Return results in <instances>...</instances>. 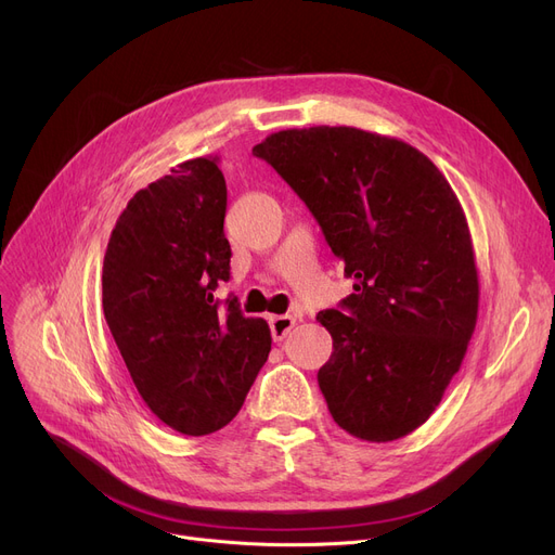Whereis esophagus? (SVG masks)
<instances>
[{
    "mask_svg": "<svg viewBox=\"0 0 555 555\" xmlns=\"http://www.w3.org/2000/svg\"><path fill=\"white\" fill-rule=\"evenodd\" d=\"M270 328H272V339L283 341L285 335L295 328V317H289V314L270 317Z\"/></svg>",
    "mask_w": 555,
    "mask_h": 555,
    "instance_id": "34e87169",
    "label": "esophagus"
}]
</instances>
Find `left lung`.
<instances>
[{
	"instance_id": "1",
	"label": "left lung",
	"mask_w": 555,
	"mask_h": 555,
	"mask_svg": "<svg viewBox=\"0 0 555 555\" xmlns=\"http://www.w3.org/2000/svg\"><path fill=\"white\" fill-rule=\"evenodd\" d=\"M317 218L353 279L319 369L335 423L389 443L439 406L477 326L468 220L446 175L414 145L351 126L293 128L254 145Z\"/></svg>"
}]
</instances>
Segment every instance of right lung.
<instances>
[{
    "label": "right lung",
    "instance_id": "obj_1",
    "mask_svg": "<svg viewBox=\"0 0 555 555\" xmlns=\"http://www.w3.org/2000/svg\"><path fill=\"white\" fill-rule=\"evenodd\" d=\"M220 157H195L137 191L103 260V312L132 383L170 429L204 436L241 412L266 364V319L218 308L229 279Z\"/></svg>",
    "mask_w": 555,
    "mask_h": 555
}]
</instances>
